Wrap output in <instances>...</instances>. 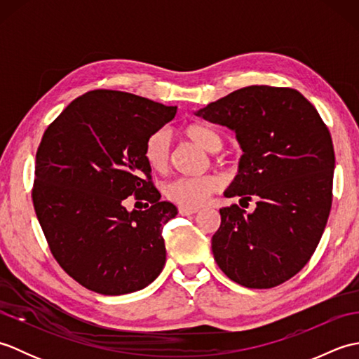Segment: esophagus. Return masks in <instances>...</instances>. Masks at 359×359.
Listing matches in <instances>:
<instances>
[{
  "mask_svg": "<svg viewBox=\"0 0 359 359\" xmlns=\"http://www.w3.org/2000/svg\"><path fill=\"white\" fill-rule=\"evenodd\" d=\"M197 211H199V210H197V208H188V207H180V208H179V212H180V215H184V216L196 215Z\"/></svg>",
  "mask_w": 359,
  "mask_h": 359,
  "instance_id": "1",
  "label": "esophagus"
}]
</instances>
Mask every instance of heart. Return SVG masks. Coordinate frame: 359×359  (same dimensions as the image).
Wrapping results in <instances>:
<instances>
[{
	"label": "heart",
	"mask_w": 359,
	"mask_h": 359,
	"mask_svg": "<svg viewBox=\"0 0 359 359\" xmlns=\"http://www.w3.org/2000/svg\"><path fill=\"white\" fill-rule=\"evenodd\" d=\"M189 140L208 152H219L224 148V137L217 129L205 123H189L184 128ZM143 158L154 172H166L171 162V137L165 129L152 133L143 147ZM222 187L217 175L203 177H179L165 185V194L170 201L182 207L197 208L208 201V197Z\"/></svg>",
	"instance_id": "b5f03b06"
}]
</instances>
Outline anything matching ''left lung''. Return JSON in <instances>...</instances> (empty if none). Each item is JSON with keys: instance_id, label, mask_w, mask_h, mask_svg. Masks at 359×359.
I'll return each instance as SVG.
<instances>
[{"instance_id": "8db88e82", "label": "left lung", "mask_w": 359, "mask_h": 359, "mask_svg": "<svg viewBox=\"0 0 359 359\" xmlns=\"http://www.w3.org/2000/svg\"><path fill=\"white\" fill-rule=\"evenodd\" d=\"M194 114L226 126L242 149L224 196L256 201L248 215L238 205L219 211L211 239L216 262L243 287H276L309 262L329 219L334 171L329 129L315 106L290 88L247 86Z\"/></svg>"}]
</instances>
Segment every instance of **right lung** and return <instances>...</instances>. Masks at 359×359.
Instances as JSON below:
<instances>
[{
    "label": "right lung",
    "instance_id": "add662e5",
    "mask_svg": "<svg viewBox=\"0 0 359 359\" xmlns=\"http://www.w3.org/2000/svg\"><path fill=\"white\" fill-rule=\"evenodd\" d=\"M175 112L144 97L97 89L75 98L46 129L36 151L35 212L53 257L88 290L133 293L163 270L162 228L177 208L160 201L143 147ZM133 194L147 210H126Z\"/></svg>",
    "mask_w": 359,
    "mask_h": 359
}]
</instances>
